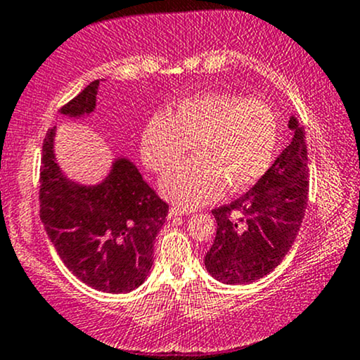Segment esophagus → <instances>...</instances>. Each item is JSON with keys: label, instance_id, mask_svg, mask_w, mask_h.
Segmentation results:
<instances>
[{"label": "esophagus", "instance_id": "esophagus-1", "mask_svg": "<svg viewBox=\"0 0 360 360\" xmlns=\"http://www.w3.org/2000/svg\"><path fill=\"white\" fill-rule=\"evenodd\" d=\"M180 216H184V211H181V209H179V207H169V211H168L169 219H173V217H180Z\"/></svg>", "mask_w": 360, "mask_h": 360}]
</instances>
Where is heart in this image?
Here are the masks:
<instances>
[{"mask_svg":"<svg viewBox=\"0 0 360 360\" xmlns=\"http://www.w3.org/2000/svg\"><path fill=\"white\" fill-rule=\"evenodd\" d=\"M277 139L270 105L214 91L180 100L169 115H153L141 134V156L148 168L163 173L192 144L195 158L168 172L160 191L179 207L195 209L211 202L221 187L240 192L260 180L276 155Z\"/></svg>","mask_w":360,"mask_h":360,"instance_id":"1","label":"heart"}]
</instances>
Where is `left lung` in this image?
<instances>
[{
  "mask_svg": "<svg viewBox=\"0 0 360 360\" xmlns=\"http://www.w3.org/2000/svg\"><path fill=\"white\" fill-rule=\"evenodd\" d=\"M292 141L240 199L214 209L217 231L205 255L207 272L229 285L255 282L288 255L308 205L304 127L290 117Z\"/></svg>",
  "mask_w": 360,
  "mask_h": 360,
  "instance_id": "8db88e82",
  "label": "left lung"
}]
</instances>
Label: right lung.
I'll return each mask as SVG.
<instances>
[{
	"label": "right lung",
	"instance_id": "add662e5",
	"mask_svg": "<svg viewBox=\"0 0 360 360\" xmlns=\"http://www.w3.org/2000/svg\"><path fill=\"white\" fill-rule=\"evenodd\" d=\"M98 86L100 79L91 82L60 114L75 120L90 117ZM56 131L44 139L40 167V219L47 236L84 284L102 292H131L149 276L168 204L127 156H117L98 184L70 179L56 158Z\"/></svg>",
	"mask_w": 360,
	"mask_h": 360
}]
</instances>
